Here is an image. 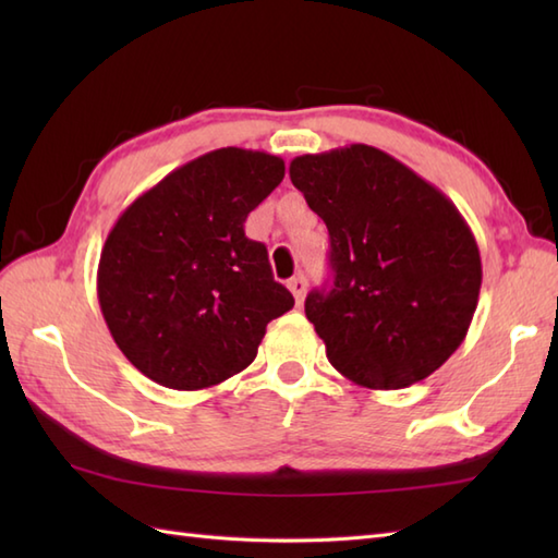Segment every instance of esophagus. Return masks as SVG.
<instances>
[{"mask_svg":"<svg viewBox=\"0 0 558 558\" xmlns=\"http://www.w3.org/2000/svg\"><path fill=\"white\" fill-rule=\"evenodd\" d=\"M288 288H290V292L294 294V300H298V304H302L304 292H306V278H304V276L292 278V280L288 282Z\"/></svg>","mask_w":558,"mask_h":558,"instance_id":"1","label":"esophagus"}]
</instances>
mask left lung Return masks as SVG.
I'll return each mask as SVG.
<instances>
[{"label": "left lung", "instance_id": "8db88e82", "mask_svg": "<svg viewBox=\"0 0 558 558\" xmlns=\"http://www.w3.org/2000/svg\"><path fill=\"white\" fill-rule=\"evenodd\" d=\"M290 180L330 236L333 282L304 302L328 362L374 390L434 374L465 340L482 288L453 201L364 144L294 158Z\"/></svg>", "mask_w": 558, "mask_h": 558}]
</instances>
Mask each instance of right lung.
<instances>
[{
    "label": "right lung",
    "mask_w": 558,
    "mask_h": 558,
    "mask_svg": "<svg viewBox=\"0 0 558 558\" xmlns=\"http://www.w3.org/2000/svg\"><path fill=\"white\" fill-rule=\"evenodd\" d=\"M286 177L264 150L218 148L170 172L114 222L98 302L117 348L165 388L201 390L254 362L266 326L294 306L246 216Z\"/></svg>",
    "instance_id": "right-lung-1"
}]
</instances>
